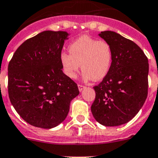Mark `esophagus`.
Here are the masks:
<instances>
[{"label":"esophagus","mask_w":158,"mask_h":158,"mask_svg":"<svg viewBox=\"0 0 158 158\" xmlns=\"http://www.w3.org/2000/svg\"><path fill=\"white\" fill-rule=\"evenodd\" d=\"M84 86H83V85H81V84H78V89H79V90H80V92H81L83 90V89L84 88Z\"/></svg>","instance_id":"34e87169"}]
</instances>
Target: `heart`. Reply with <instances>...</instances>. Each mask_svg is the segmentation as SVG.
Listing matches in <instances>:
<instances>
[{
	"mask_svg": "<svg viewBox=\"0 0 158 158\" xmlns=\"http://www.w3.org/2000/svg\"><path fill=\"white\" fill-rule=\"evenodd\" d=\"M68 51L69 54H60V62L69 78H76L81 67L84 81H101L108 74L113 52L107 42L83 35L70 44Z\"/></svg>",
	"mask_w": 158,
	"mask_h": 158,
	"instance_id": "1",
	"label": "heart"
}]
</instances>
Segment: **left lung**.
<instances>
[{
    "instance_id": "1",
    "label": "left lung",
    "mask_w": 158,
    "mask_h": 158,
    "mask_svg": "<svg viewBox=\"0 0 158 158\" xmlns=\"http://www.w3.org/2000/svg\"><path fill=\"white\" fill-rule=\"evenodd\" d=\"M98 35L110 44L113 58L108 74L94 87L91 112L102 125L119 126L130 121L146 101L148 60L140 47L118 33L105 31Z\"/></svg>"
}]
</instances>
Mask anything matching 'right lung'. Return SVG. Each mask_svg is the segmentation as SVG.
<instances>
[{
	"label": "right lung",
	"mask_w": 158,
	"mask_h": 158,
	"mask_svg": "<svg viewBox=\"0 0 158 158\" xmlns=\"http://www.w3.org/2000/svg\"><path fill=\"white\" fill-rule=\"evenodd\" d=\"M67 31H44L25 40L8 65V94L18 114L31 125L50 129L63 122L77 84L60 62Z\"/></svg>",
	"instance_id": "1"
}]
</instances>
